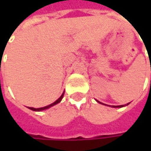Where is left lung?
I'll return each mask as SVG.
<instances>
[{"label":"left lung","mask_w":151,"mask_h":151,"mask_svg":"<svg viewBox=\"0 0 151 151\" xmlns=\"http://www.w3.org/2000/svg\"><path fill=\"white\" fill-rule=\"evenodd\" d=\"M100 103H101V102H100ZM129 103H128V104H127V105H129ZM126 106V105H121V106H114V107H122V106Z\"/></svg>","instance_id":"1"}]
</instances>
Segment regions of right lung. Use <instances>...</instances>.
<instances>
[{"mask_svg": "<svg viewBox=\"0 0 151 151\" xmlns=\"http://www.w3.org/2000/svg\"><path fill=\"white\" fill-rule=\"evenodd\" d=\"M63 96H64V93H62V95L55 101V102H53V103H51V104H50V105L46 106H44V107H39V108H34V107H29V109H31V110H33V111H42V110H45V109H48V108H50V106H55L56 104H58V103H59L60 101H61V100L63 99Z\"/></svg>", "mask_w": 151, "mask_h": 151, "instance_id": "add662e5", "label": "right lung"}]
</instances>
